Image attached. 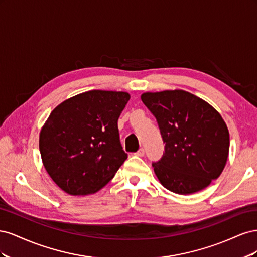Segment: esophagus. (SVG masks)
Returning a JSON list of instances; mask_svg holds the SVG:
<instances>
[{
  "label": "esophagus",
  "instance_id": "obj_1",
  "mask_svg": "<svg viewBox=\"0 0 257 257\" xmlns=\"http://www.w3.org/2000/svg\"><path fill=\"white\" fill-rule=\"evenodd\" d=\"M135 155H137V157H144V155H145V150L143 149V148H141V149H139V150L135 153Z\"/></svg>",
  "mask_w": 257,
  "mask_h": 257
}]
</instances>
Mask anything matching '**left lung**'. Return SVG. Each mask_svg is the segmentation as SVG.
I'll use <instances>...</instances> for the list:
<instances>
[{
    "label": "left lung",
    "instance_id": "obj_1",
    "mask_svg": "<svg viewBox=\"0 0 257 257\" xmlns=\"http://www.w3.org/2000/svg\"><path fill=\"white\" fill-rule=\"evenodd\" d=\"M143 103L155 116L165 152L152 166L165 189L189 195L222 174L229 152V132L216 109L183 90L146 92Z\"/></svg>",
    "mask_w": 257,
    "mask_h": 257
}]
</instances>
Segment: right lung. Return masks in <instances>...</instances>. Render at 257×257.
Masks as SVG:
<instances>
[{"label":"right lung","mask_w":257,"mask_h":257,"mask_svg":"<svg viewBox=\"0 0 257 257\" xmlns=\"http://www.w3.org/2000/svg\"><path fill=\"white\" fill-rule=\"evenodd\" d=\"M127 92L92 90L65 99L51 111L40 133L43 165L69 195L94 194L109 182L127 159L118 119Z\"/></svg>","instance_id":"1"}]
</instances>
